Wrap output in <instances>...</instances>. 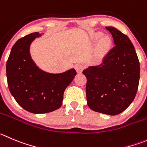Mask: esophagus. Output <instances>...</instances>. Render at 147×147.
I'll return each instance as SVG.
<instances>
[{
    "label": "esophagus",
    "mask_w": 147,
    "mask_h": 147,
    "mask_svg": "<svg viewBox=\"0 0 147 147\" xmlns=\"http://www.w3.org/2000/svg\"><path fill=\"white\" fill-rule=\"evenodd\" d=\"M75 69L78 73H81L82 71L83 70V66L82 64H77L75 66Z\"/></svg>",
    "instance_id": "1"
}]
</instances>
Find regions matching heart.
Listing matches in <instances>:
<instances>
[{
	"mask_svg": "<svg viewBox=\"0 0 147 147\" xmlns=\"http://www.w3.org/2000/svg\"><path fill=\"white\" fill-rule=\"evenodd\" d=\"M103 37V34L101 33V32H98L95 35V40H98L101 39ZM111 45V41L109 40V38L107 37H105L103 38L102 39L100 40L99 43H98V50L101 52H106L108 49H109Z\"/></svg>",
	"mask_w": 147,
	"mask_h": 147,
	"instance_id": "b5f03b06",
	"label": "heart"
}]
</instances>
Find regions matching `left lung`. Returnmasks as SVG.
Masks as SVG:
<instances>
[{
    "label": "left lung",
    "mask_w": 147,
    "mask_h": 147,
    "mask_svg": "<svg viewBox=\"0 0 147 147\" xmlns=\"http://www.w3.org/2000/svg\"><path fill=\"white\" fill-rule=\"evenodd\" d=\"M112 34L115 47L101 64L84 69L87 78L86 98L90 109L109 115L125 110L136 95L140 65L134 46L128 37L113 27H106Z\"/></svg>",
    "instance_id": "left-lung-1"
}]
</instances>
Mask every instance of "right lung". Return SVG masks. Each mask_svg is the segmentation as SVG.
Segmentation results:
<instances>
[{"mask_svg":"<svg viewBox=\"0 0 147 147\" xmlns=\"http://www.w3.org/2000/svg\"><path fill=\"white\" fill-rule=\"evenodd\" d=\"M33 32L18 40L6 62V77L11 94L25 110L43 114L58 109L62 105L66 88L76 75L75 69L59 74L42 71L30 57V46L36 38Z\"/></svg>","mask_w":147,"mask_h":147,"instance_id":"add662e5","label":"right lung"}]
</instances>
